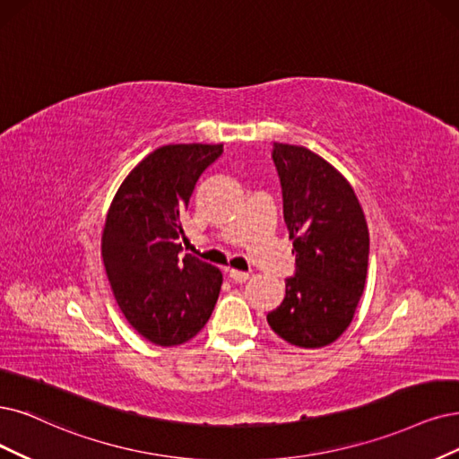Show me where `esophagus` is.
Listing matches in <instances>:
<instances>
[{
	"mask_svg": "<svg viewBox=\"0 0 459 459\" xmlns=\"http://www.w3.org/2000/svg\"><path fill=\"white\" fill-rule=\"evenodd\" d=\"M229 278H230L234 283H244V281L249 278V274L244 273V270H234V268H230V270H229Z\"/></svg>",
	"mask_w": 459,
	"mask_h": 459,
	"instance_id": "34e87169",
	"label": "esophagus"
}]
</instances>
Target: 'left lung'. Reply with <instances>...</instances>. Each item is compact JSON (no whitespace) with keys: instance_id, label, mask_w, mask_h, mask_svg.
I'll use <instances>...</instances> for the list:
<instances>
[{"instance_id":"left-lung-1","label":"left lung","mask_w":459,"mask_h":459,"mask_svg":"<svg viewBox=\"0 0 459 459\" xmlns=\"http://www.w3.org/2000/svg\"><path fill=\"white\" fill-rule=\"evenodd\" d=\"M273 160L293 240L295 276L266 321L285 342L324 348L351 324L365 290L368 229L346 178L300 145L274 143Z\"/></svg>"}]
</instances>
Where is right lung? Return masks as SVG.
Masks as SVG:
<instances>
[{
  "label": "right lung",
  "instance_id": "right-lung-1",
  "mask_svg": "<svg viewBox=\"0 0 459 459\" xmlns=\"http://www.w3.org/2000/svg\"><path fill=\"white\" fill-rule=\"evenodd\" d=\"M223 145H162L126 176L111 202L101 257L118 308L157 346L183 344L206 325L221 270L183 253V213Z\"/></svg>",
  "mask_w": 459,
  "mask_h": 459
}]
</instances>
